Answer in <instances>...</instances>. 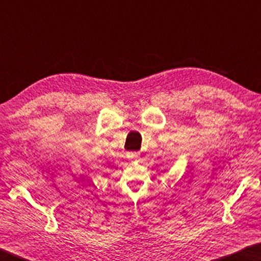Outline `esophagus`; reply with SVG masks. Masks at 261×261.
Instances as JSON below:
<instances>
[{"label": "esophagus", "mask_w": 261, "mask_h": 261, "mask_svg": "<svg viewBox=\"0 0 261 261\" xmlns=\"http://www.w3.org/2000/svg\"><path fill=\"white\" fill-rule=\"evenodd\" d=\"M129 157L132 158V160H138V158L140 157V154H139V152H130Z\"/></svg>", "instance_id": "34e87169"}]
</instances>
